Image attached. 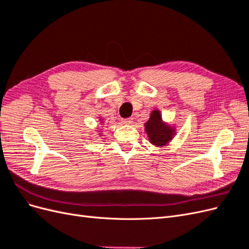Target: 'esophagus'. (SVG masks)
I'll return each instance as SVG.
<instances>
[{
    "mask_svg": "<svg viewBox=\"0 0 249 249\" xmlns=\"http://www.w3.org/2000/svg\"><path fill=\"white\" fill-rule=\"evenodd\" d=\"M123 123H124V124H133V118H132V117L124 118V119H123Z\"/></svg>",
    "mask_w": 249,
    "mask_h": 249,
    "instance_id": "esophagus-1",
    "label": "esophagus"
}]
</instances>
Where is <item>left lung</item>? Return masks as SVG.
Instances as JSON below:
<instances>
[{
	"mask_svg": "<svg viewBox=\"0 0 249 249\" xmlns=\"http://www.w3.org/2000/svg\"><path fill=\"white\" fill-rule=\"evenodd\" d=\"M145 131L149 141L157 146H163L172 138L175 131L169 125L162 123L160 112L155 110L150 114L148 122L145 124Z\"/></svg>",
	"mask_w": 249,
	"mask_h": 249,
	"instance_id": "obj_1",
	"label": "left lung"
}]
</instances>
